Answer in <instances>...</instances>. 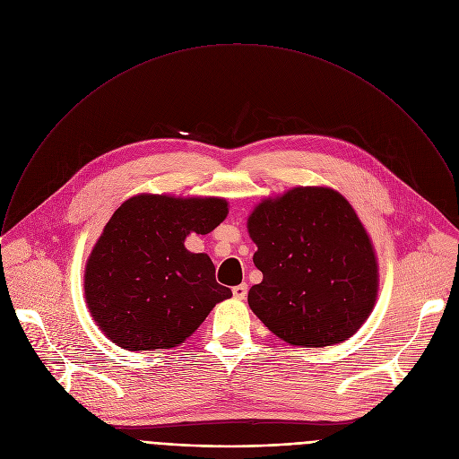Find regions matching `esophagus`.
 <instances>
[{
  "label": "esophagus",
  "mask_w": 459,
  "mask_h": 459,
  "mask_svg": "<svg viewBox=\"0 0 459 459\" xmlns=\"http://www.w3.org/2000/svg\"><path fill=\"white\" fill-rule=\"evenodd\" d=\"M232 294H234L236 299H245V296H247V285H245V283L236 285V287L232 289Z\"/></svg>",
  "instance_id": "1"
}]
</instances>
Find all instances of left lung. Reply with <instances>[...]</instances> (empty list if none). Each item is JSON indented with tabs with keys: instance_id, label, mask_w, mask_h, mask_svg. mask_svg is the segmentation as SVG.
Wrapping results in <instances>:
<instances>
[{
	"instance_id": "8db88e82",
	"label": "left lung",
	"mask_w": 459,
	"mask_h": 459,
	"mask_svg": "<svg viewBox=\"0 0 459 459\" xmlns=\"http://www.w3.org/2000/svg\"><path fill=\"white\" fill-rule=\"evenodd\" d=\"M247 227L264 274L248 305L271 333L298 347H329L359 329L376 303L377 264L340 192L292 188L259 204Z\"/></svg>"
}]
</instances>
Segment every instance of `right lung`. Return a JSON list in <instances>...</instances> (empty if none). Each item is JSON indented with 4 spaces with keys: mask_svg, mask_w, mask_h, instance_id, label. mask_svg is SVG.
I'll use <instances>...</instances> for the list:
<instances>
[{
    "mask_svg": "<svg viewBox=\"0 0 459 459\" xmlns=\"http://www.w3.org/2000/svg\"><path fill=\"white\" fill-rule=\"evenodd\" d=\"M220 198L143 194L108 220L85 269V298L103 334L126 351L172 349L232 296L207 254H192L190 232L209 234L227 218Z\"/></svg>",
    "mask_w": 459,
    "mask_h": 459,
    "instance_id": "obj_1",
    "label": "right lung"
}]
</instances>
